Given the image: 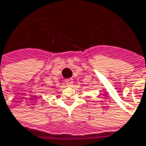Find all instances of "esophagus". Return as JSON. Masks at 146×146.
<instances>
[{
  "mask_svg": "<svg viewBox=\"0 0 146 146\" xmlns=\"http://www.w3.org/2000/svg\"><path fill=\"white\" fill-rule=\"evenodd\" d=\"M73 83V79H67V80H66V84H67L68 86H71Z\"/></svg>",
  "mask_w": 146,
  "mask_h": 146,
  "instance_id": "34e87169",
  "label": "esophagus"
}]
</instances>
